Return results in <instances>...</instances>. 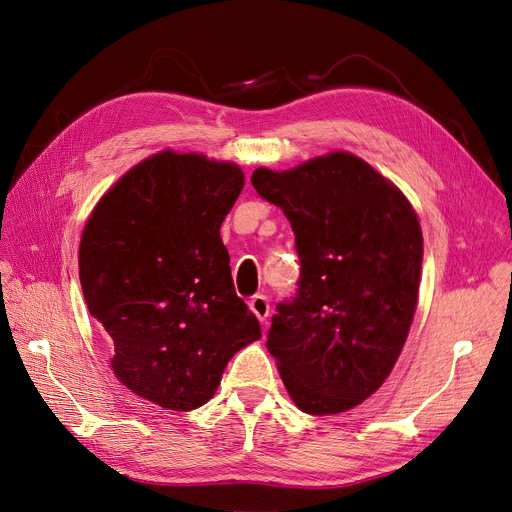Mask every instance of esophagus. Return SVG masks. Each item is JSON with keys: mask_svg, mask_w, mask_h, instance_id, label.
<instances>
[{"mask_svg": "<svg viewBox=\"0 0 512 512\" xmlns=\"http://www.w3.org/2000/svg\"><path fill=\"white\" fill-rule=\"evenodd\" d=\"M249 307L257 315L259 321H265L267 317H270V301H267V297H263V294H257V297H253Z\"/></svg>", "mask_w": 512, "mask_h": 512, "instance_id": "34e87169", "label": "esophagus"}]
</instances>
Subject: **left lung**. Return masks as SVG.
I'll list each match as a JSON object with an SVG mask.
<instances>
[{
  "instance_id": "obj_1",
  "label": "left lung",
  "mask_w": 512,
  "mask_h": 512,
  "mask_svg": "<svg viewBox=\"0 0 512 512\" xmlns=\"http://www.w3.org/2000/svg\"><path fill=\"white\" fill-rule=\"evenodd\" d=\"M257 193L282 207L301 255L299 297L278 305L267 348L309 415L351 411L378 390L407 342L423 234L400 188L348 151L290 170L257 168Z\"/></svg>"
}]
</instances>
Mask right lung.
Instances as JSON below:
<instances>
[{
	"label": "right lung",
	"instance_id": "add662e5",
	"mask_svg": "<svg viewBox=\"0 0 512 512\" xmlns=\"http://www.w3.org/2000/svg\"><path fill=\"white\" fill-rule=\"evenodd\" d=\"M242 186L232 161L164 149L112 184L80 236V284L114 375L161 409L203 407L228 361L261 338L220 236Z\"/></svg>",
	"mask_w": 512,
	"mask_h": 512
}]
</instances>
